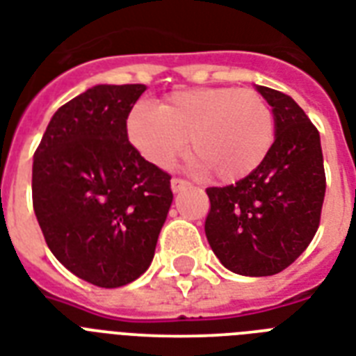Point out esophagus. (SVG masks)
<instances>
[{"label":"esophagus","mask_w":356,"mask_h":356,"mask_svg":"<svg viewBox=\"0 0 356 356\" xmlns=\"http://www.w3.org/2000/svg\"><path fill=\"white\" fill-rule=\"evenodd\" d=\"M190 186L188 181H184V179H172V190L177 194V192H183V190H186Z\"/></svg>","instance_id":"34e87169"}]
</instances>
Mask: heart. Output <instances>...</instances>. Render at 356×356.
Masks as SVG:
<instances>
[{
  "instance_id": "1",
  "label": "heart",
  "mask_w": 356,
  "mask_h": 356,
  "mask_svg": "<svg viewBox=\"0 0 356 356\" xmlns=\"http://www.w3.org/2000/svg\"><path fill=\"white\" fill-rule=\"evenodd\" d=\"M131 144L145 161L170 168L188 147L192 172L216 173L222 183L248 177L273 142V114L262 96L238 88L173 92L161 107L140 105L129 114Z\"/></svg>"
}]
</instances>
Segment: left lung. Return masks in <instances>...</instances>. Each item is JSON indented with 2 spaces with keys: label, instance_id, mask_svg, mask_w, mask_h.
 I'll use <instances>...</instances> for the list:
<instances>
[{
  "label": "left lung",
  "instance_id": "obj_1",
  "mask_svg": "<svg viewBox=\"0 0 356 356\" xmlns=\"http://www.w3.org/2000/svg\"><path fill=\"white\" fill-rule=\"evenodd\" d=\"M273 113L275 140L253 173L238 183L207 188V240L238 275H275L312 242L325 197L318 129L292 97L254 86Z\"/></svg>",
  "mask_w": 356,
  "mask_h": 356
}]
</instances>
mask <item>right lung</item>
<instances>
[{
  "label": "right lung",
  "instance_id": "obj_1",
  "mask_svg": "<svg viewBox=\"0 0 356 356\" xmlns=\"http://www.w3.org/2000/svg\"><path fill=\"white\" fill-rule=\"evenodd\" d=\"M145 85H97L53 114L33 161L47 248L83 281L118 288L149 268L172 207L170 175L127 138Z\"/></svg>",
  "mask_w": 356,
  "mask_h": 356
}]
</instances>
